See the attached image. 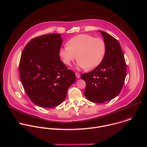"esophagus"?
I'll return each mask as SVG.
<instances>
[{
	"label": "esophagus",
	"instance_id": "obj_1",
	"mask_svg": "<svg viewBox=\"0 0 147 147\" xmlns=\"http://www.w3.org/2000/svg\"><path fill=\"white\" fill-rule=\"evenodd\" d=\"M75 75H76V77L78 79H79L80 78V75L79 73H75Z\"/></svg>",
	"mask_w": 147,
	"mask_h": 147
}]
</instances>
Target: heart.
Returning <instances> with one entry per match:
<instances>
[{
  "label": "heart",
  "mask_w": 147,
  "mask_h": 147,
  "mask_svg": "<svg viewBox=\"0 0 147 147\" xmlns=\"http://www.w3.org/2000/svg\"><path fill=\"white\" fill-rule=\"evenodd\" d=\"M67 47L61 48L59 55L68 65L77 59L78 66L87 70L92 69L102 62L106 53V45L100 38L82 34L71 38Z\"/></svg>",
  "instance_id": "obj_1"
}]
</instances>
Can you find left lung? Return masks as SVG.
I'll return each mask as SVG.
<instances>
[{
	"instance_id": "obj_1",
	"label": "left lung",
	"mask_w": 147,
	"mask_h": 147,
	"mask_svg": "<svg viewBox=\"0 0 147 147\" xmlns=\"http://www.w3.org/2000/svg\"><path fill=\"white\" fill-rule=\"evenodd\" d=\"M104 39L106 53L101 64L81 78L86 83V98L93 102L103 103L116 97L123 87L126 66L118 41L108 33L98 30Z\"/></svg>"
}]
</instances>
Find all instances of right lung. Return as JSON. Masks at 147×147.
<instances>
[{
    "instance_id": "add662e5",
    "label": "right lung",
    "mask_w": 147,
    "mask_h": 147,
    "mask_svg": "<svg viewBox=\"0 0 147 147\" xmlns=\"http://www.w3.org/2000/svg\"><path fill=\"white\" fill-rule=\"evenodd\" d=\"M62 42L60 34L41 36L30 40L21 55V81L30 100L38 106L59 105L76 80L75 72L60 59Z\"/></svg>"
}]
</instances>
